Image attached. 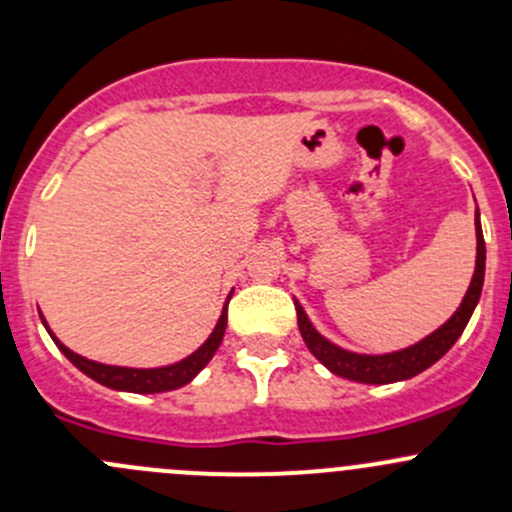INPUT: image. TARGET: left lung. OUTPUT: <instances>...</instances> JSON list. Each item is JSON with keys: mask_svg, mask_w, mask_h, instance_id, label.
Returning a JSON list of instances; mask_svg holds the SVG:
<instances>
[{"mask_svg": "<svg viewBox=\"0 0 512 512\" xmlns=\"http://www.w3.org/2000/svg\"><path fill=\"white\" fill-rule=\"evenodd\" d=\"M483 277H485V240L483 230H480V213L476 208V270H473L471 285H468L463 302L458 304L456 312L451 314L448 322H443L436 332L423 337L421 342L411 344V347L399 349V352L389 354H359L349 352V349L337 347L329 342L327 337L314 329L309 322L307 312L302 304L294 299V309H297V324L299 334H302L307 349L327 366L332 374L342 376V379L359 381V384H394V381H406L411 376L421 374L428 366L436 364L466 329L468 319H471L473 309H476L480 292H483Z\"/></svg>", "mask_w": 512, "mask_h": 512, "instance_id": "left-lung-1", "label": "left lung"}]
</instances>
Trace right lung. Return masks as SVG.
Segmentation results:
<instances>
[{"instance_id": "add662e5", "label": "right lung", "mask_w": 512, "mask_h": 512, "mask_svg": "<svg viewBox=\"0 0 512 512\" xmlns=\"http://www.w3.org/2000/svg\"><path fill=\"white\" fill-rule=\"evenodd\" d=\"M230 297H232V292L227 294L223 312H220V319H218V324H215L213 332H210V337L205 339V342L200 344L193 354H188L185 359L175 361V364L156 366V369L113 366V364H101V361H94V359H86V356L71 352V349L66 347V344L61 342L54 332H51L49 324H46V319H44V314L39 312V317H41V324L46 327V332H49V337L54 339V344L59 347V352L64 354L66 359L76 366V369L84 371L89 379H94L101 386H108V389H113V391H131V394H163V391H173V389H180V386L190 384V381H193L195 376H198L200 371L210 364V359H213L215 352H218V347L223 344L225 327H227V302H230Z\"/></svg>"}]
</instances>
